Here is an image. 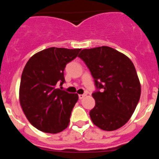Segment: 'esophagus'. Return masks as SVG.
<instances>
[{"label":"esophagus","instance_id":"34e87169","mask_svg":"<svg viewBox=\"0 0 159 159\" xmlns=\"http://www.w3.org/2000/svg\"><path fill=\"white\" fill-rule=\"evenodd\" d=\"M85 96H86V95H85V94H84V95H79V99H84Z\"/></svg>","mask_w":159,"mask_h":159}]
</instances>
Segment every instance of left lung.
Wrapping results in <instances>:
<instances>
[{
    "label": "left lung",
    "instance_id": "1",
    "mask_svg": "<svg viewBox=\"0 0 159 159\" xmlns=\"http://www.w3.org/2000/svg\"><path fill=\"white\" fill-rule=\"evenodd\" d=\"M78 57L89 68L98 89L92 93L95 106L90 111L92 121L107 131L122 127L134 113L141 95L132 61L107 46L83 49Z\"/></svg>",
    "mask_w": 159,
    "mask_h": 159
}]
</instances>
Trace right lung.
I'll return each mask as SVG.
<instances>
[{"label":"right lung","instance_id":"1","mask_svg":"<svg viewBox=\"0 0 159 159\" xmlns=\"http://www.w3.org/2000/svg\"><path fill=\"white\" fill-rule=\"evenodd\" d=\"M81 49L49 48L33 55L25 64L20 84V103L31 124L45 133L57 134L69 124L77 94L57 88L64 82L67 63Z\"/></svg>","mask_w":159,"mask_h":159}]
</instances>
